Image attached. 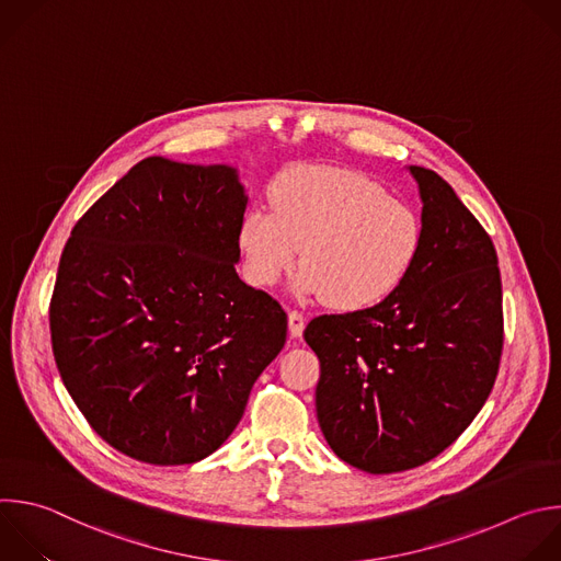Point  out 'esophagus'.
I'll return each instance as SVG.
<instances>
[{
  "label": "esophagus",
  "mask_w": 561,
  "mask_h": 561,
  "mask_svg": "<svg viewBox=\"0 0 561 561\" xmlns=\"http://www.w3.org/2000/svg\"><path fill=\"white\" fill-rule=\"evenodd\" d=\"M304 325H306L304 314L297 312V310H290L288 312V332H290L293 339H299L304 334Z\"/></svg>",
  "instance_id": "1"
}]
</instances>
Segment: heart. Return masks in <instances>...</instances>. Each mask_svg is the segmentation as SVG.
<instances>
[{"instance_id":"1","label":"heart","mask_w":561,"mask_h":561,"mask_svg":"<svg viewBox=\"0 0 561 561\" xmlns=\"http://www.w3.org/2000/svg\"><path fill=\"white\" fill-rule=\"evenodd\" d=\"M271 203L273 211L251 207L238 231L244 271L255 286L277 284L301 253L293 293L356 312L392 295L421 253L419 216L363 173L297 167L273 184Z\"/></svg>"}]
</instances>
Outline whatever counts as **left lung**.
Listing matches in <instances>:
<instances>
[{
    "label": "left lung",
    "mask_w": 561,
    "mask_h": 561,
    "mask_svg": "<svg viewBox=\"0 0 561 561\" xmlns=\"http://www.w3.org/2000/svg\"><path fill=\"white\" fill-rule=\"evenodd\" d=\"M423 203L421 253L381 304L314 317V392L330 449L367 473L421 467L489 399L502 354V282L491 238L436 171L408 167Z\"/></svg>",
    "instance_id": "8db88e82"
}]
</instances>
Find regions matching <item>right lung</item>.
Instances as JSON below:
<instances>
[{
	"instance_id": "obj_1",
	"label": "right lung",
	"mask_w": 561,
	"mask_h": 561,
	"mask_svg": "<svg viewBox=\"0 0 561 561\" xmlns=\"http://www.w3.org/2000/svg\"><path fill=\"white\" fill-rule=\"evenodd\" d=\"M238 169L149 156L77 222L50 304L72 401L121 454L192 465L238 427L286 343V312L247 286Z\"/></svg>"
}]
</instances>
